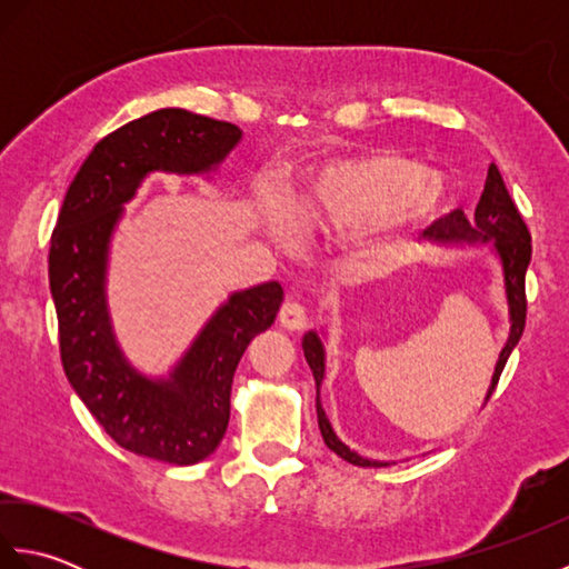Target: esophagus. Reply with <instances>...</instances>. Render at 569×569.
Listing matches in <instances>:
<instances>
[{
    "instance_id": "obj_1",
    "label": "esophagus",
    "mask_w": 569,
    "mask_h": 569,
    "mask_svg": "<svg viewBox=\"0 0 569 569\" xmlns=\"http://www.w3.org/2000/svg\"><path fill=\"white\" fill-rule=\"evenodd\" d=\"M278 322H281L286 330H303L308 325V310L296 303V300H288V303H283L281 312H278Z\"/></svg>"
}]
</instances>
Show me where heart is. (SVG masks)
I'll return each mask as SVG.
<instances>
[{
  "mask_svg": "<svg viewBox=\"0 0 569 569\" xmlns=\"http://www.w3.org/2000/svg\"><path fill=\"white\" fill-rule=\"evenodd\" d=\"M447 186L440 176L401 153L373 151L337 161L312 173L298 190V217L310 232L347 239L369 232L391 217H426L442 208ZM296 214L273 204L263 217V234L278 249L296 251L303 241Z\"/></svg>",
  "mask_w": 569,
  "mask_h": 569,
  "instance_id": "obj_1",
  "label": "heart"
}]
</instances>
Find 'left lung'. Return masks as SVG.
<instances>
[{
    "instance_id": "1",
    "label": "left lung",
    "mask_w": 569,
    "mask_h": 569,
    "mask_svg": "<svg viewBox=\"0 0 569 569\" xmlns=\"http://www.w3.org/2000/svg\"><path fill=\"white\" fill-rule=\"evenodd\" d=\"M422 237L430 241H438V244H455V241H469V244H475V241H491L493 251L499 253L501 269H503L506 300H509L511 332H509V340H506V347L499 355L497 369H493L491 386L487 391V401H489L493 389H497L506 361H509L513 347L518 345V340H521L523 328H526V271L530 263V251H533V247H530L528 227L523 222L521 212H518L516 202L511 200L509 190H506L499 168L493 163L489 166L485 192H481L479 204L475 210V220L469 222L462 210H452L450 214L442 217V220L435 222ZM303 352L318 386V426H320L325 445H328L335 455H340L349 465L389 467V462L367 459L357 455L355 450H349V447L337 438L328 416H325V410L320 406V383L325 379V347L318 332H308L303 337Z\"/></svg>"
}]
</instances>
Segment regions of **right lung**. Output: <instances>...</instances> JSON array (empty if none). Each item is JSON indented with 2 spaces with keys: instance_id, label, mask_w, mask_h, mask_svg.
<instances>
[{
  "instance_id": "1",
  "label": "right lung",
  "mask_w": 569,
  "mask_h": 569,
  "mask_svg": "<svg viewBox=\"0 0 569 569\" xmlns=\"http://www.w3.org/2000/svg\"><path fill=\"white\" fill-rule=\"evenodd\" d=\"M239 139V127L176 107L119 127L94 143L72 178L51 234L48 281L70 386L119 447L168 465H196L217 450L239 359L273 325L283 288L269 281L229 296L176 369L149 379L112 332L104 296L110 239L149 173H210Z\"/></svg>"
}]
</instances>
